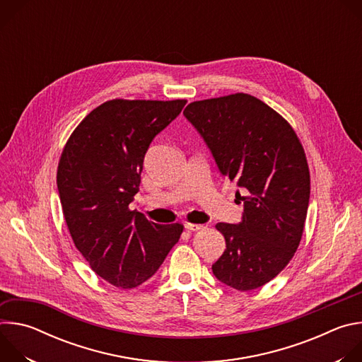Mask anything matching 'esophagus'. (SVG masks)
<instances>
[{
	"label": "esophagus",
	"instance_id": "34e87169",
	"mask_svg": "<svg viewBox=\"0 0 362 362\" xmlns=\"http://www.w3.org/2000/svg\"><path fill=\"white\" fill-rule=\"evenodd\" d=\"M185 228H186L187 230L196 232V230H202L204 226H203V225H199V223H189V222H186V223H185Z\"/></svg>",
	"mask_w": 362,
	"mask_h": 362
}]
</instances>
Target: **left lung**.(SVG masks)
Masks as SVG:
<instances>
[{"label":"left lung","mask_w":362,"mask_h":362,"mask_svg":"<svg viewBox=\"0 0 362 362\" xmlns=\"http://www.w3.org/2000/svg\"><path fill=\"white\" fill-rule=\"evenodd\" d=\"M183 115L240 187L245 208L239 225H216L226 249L212 271L233 289L259 288L289 264L303 233L311 176L302 143L278 112L245 93L193 101Z\"/></svg>","instance_id":"left-lung-1"}]
</instances>
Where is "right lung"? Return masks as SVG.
I'll list each match as a JSON object with an SVG mask.
<instances>
[{
	"instance_id": "add662e5",
	"label": "right lung",
	"mask_w": 362,
	"mask_h": 362,
	"mask_svg": "<svg viewBox=\"0 0 362 362\" xmlns=\"http://www.w3.org/2000/svg\"><path fill=\"white\" fill-rule=\"evenodd\" d=\"M186 103L109 100L81 120L63 148L57 187L69 232L91 269L117 288L151 278L183 232L182 223H154L129 204L148 144Z\"/></svg>"
}]
</instances>
